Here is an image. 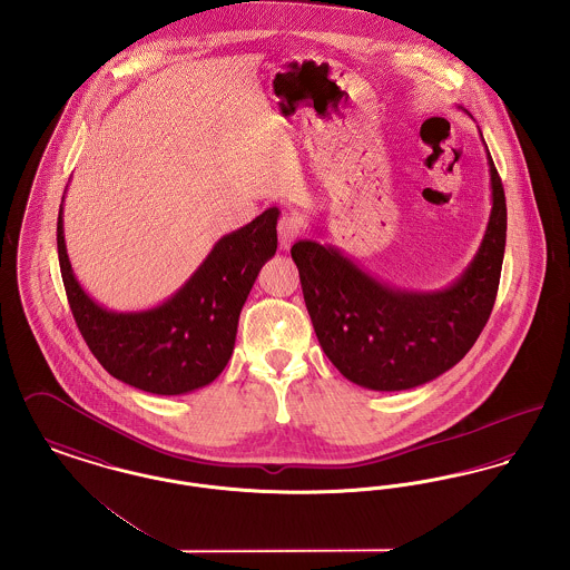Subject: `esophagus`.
I'll return each instance as SVG.
<instances>
[{"label": "esophagus", "instance_id": "1", "mask_svg": "<svg viewBox=\"0 0 570 570\" xmlns=\"http://www.w3.org/2000/svg\"><path fill=\"white\" fill-rule=\"evenodd\" d=\"M299 236V220L294 214H285L278 220V244L283 250H287Z\"/></svg>", "mask_w": 570, "mask_h": 570}]
</instances>
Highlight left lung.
I'll use <instances>...</instances> for the list:
<instances>
[{
    "mask_svg": "<svg viewBox=\"0 0 570 570\" xmlns=\"http://www.w3.org/2000/svg\"><path fill=\"white\" fill-rule=\"evenodd\" d=\"M487 163L489 223L474 259L444 289L394 287L330 244L292 246L317 341L350 382L380 392L416 389L446 373L476 343L498 296L507 246V197L489 150Z\"/></svg>",
    "mask_w": 570,
    "mask_h": 570,
    "instance_id": "left-lung-1",
    "label": "left lung"
}]
</instances>
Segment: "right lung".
I'll return each mask as SVG.
<instances>
[{"mask_svg":"<svg viewBox=\"0 0 570 570\" xmlns=\"http://www.w3.org/2000/svg\"><path fill=\"white\" fill-rule=\"evenodd\" d=\"M58 216L66 296L91 354L128 386L186 394L212 384L234 354L242 306L262 266L276 253L278 208H268L212 246L180 289L146 311H109L77 281Z\"/></svg>","mask_w":570,"mask_h":570,"instance_id":"right-lung-1","label":"right lung"}]
</instances>
